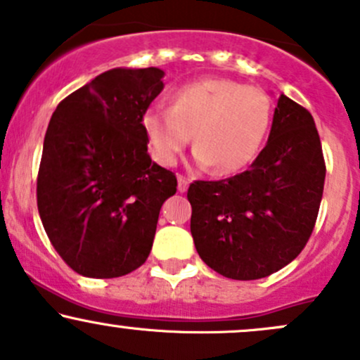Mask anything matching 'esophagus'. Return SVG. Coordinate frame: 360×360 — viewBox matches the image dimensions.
<instances>
[{
    "instance_id": "obj_1",
    "label": "esophagus",
    "mask_w": 360,
    "mask_h": 360,
    "mask_svg": "<svg viewBox=\"0 0 360 360\" xmlns=\"http://www.w3.org/2000/svg\"><path fill=\"white\" fill-rule=\"evenodd\" d=\"M188 184H189V177L179 174V176H177V189H179L181 193H184L188 189Z\"/></svg>"
}]
</instances>
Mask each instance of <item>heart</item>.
<instances>
[{
  "instance_id": "b5f03b06",
  "label": "heart",
  "mask_w": 360,
  "mask_h": 360,
  "mask_svg": "<svg viewBox=\"0 0 360 360\" xmlns=\"http://www.w3.org/2000/svg\"><path fill=\"white\" fill-rule=\"evenodd\" d=\"M270 116V98L258 86L205 78L176 90L171 108L148 109L143 128L159 164H176L193 135L201 167L213 165L219 174H232L258 155Z\"/></svg>"
}]
</instances>
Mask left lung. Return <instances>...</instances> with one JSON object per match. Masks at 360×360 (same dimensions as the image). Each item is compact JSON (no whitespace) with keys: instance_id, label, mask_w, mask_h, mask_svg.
Segmentation results:
<instances>
[{"instance_id":"obj_1","label":"left lung","mask_w":360,"mask_h":360,"mask_svg":"<svg viewBox=\"0 0 360 360\" xmlns=\"http://www.w3.org/2000/svg\"><path fill=\"white\" fill-rule=\"evenodd\" d=\"M325 176L313 116L280 96L266 147L248 171L189 184L191 234L200 258L234 280L278 271L313 234Z\"/></svg>"}]
</instances>
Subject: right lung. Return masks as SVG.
<instances>
[{
  "label": "right lung",
  "instance_id": "add662e5",
  "mask_svg": "<svg viewBox=\"0 0 360 360\" xmlns=\"http://www.w3.org/2000/svg\"><path fill=\"white\" fill-rule=\"evenodd\" d=\"M159 68H114L63 98L37 174L44 231L71 270L90 278L147 262L176 174L152 162L143 116L164 89Z\"/></svg>",
  "mask_w": 360,
  "mask_h": 360
}]
</instances>
